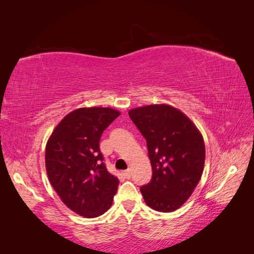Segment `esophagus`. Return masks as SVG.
Returning <instances> with one entry per match:
<instances>
[{"label":"esophagus","instance_id":"esophagus-1","mask_svg":"<svg viewBox=\"0 0 254 254\" xmlns=\"http://www.w3.org/2000/svg\"><path fill=\"white\" fill-rule=\"evenodd\" d=\"M123 175H124V177H126L127 179H130L131 178V170L130 169H127V170H126L123 173Z\"/></svg>","mask_w":254,"mask_h":254}]
</instances>
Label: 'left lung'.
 Returning <instances> with one entry per match:
<instances>
[{"label":"left lung","mask_w":254,"mask_h":254,"mask_svg":"<svg viewBox=\"0 0 254 254\" xmlns=\"http://www.w3.org/2000/svg\"><path fill=\"white\" fill-rule=\"evenodd\" d=\"M128 117L147 141L152 167L151 180L140 188L144 201L158 212H174L200 180L205 163L203 136L183 112L170 105L136 107Z\"/></svg>","instance_id":"8db88e82"}]
</instances>
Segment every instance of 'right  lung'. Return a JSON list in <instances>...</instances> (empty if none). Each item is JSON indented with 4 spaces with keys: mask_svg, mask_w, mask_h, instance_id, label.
<instances>
[{
    "mask_svg": "<svg viewBox=\"0 0 254 254\" xmlns=\"http://www.w3.org/2000/svg\"><path fill=\"white\" fill-rule=\"evenodd\" d=\"M119 115L110 107L75 110L62 120L47 142L46 169L51 186L80 216H100L113 203L119 179L106 169L100 140Z\"/></svg>",
    "mask_w": 254,
    "mask_h": 254,
    "instance_id": "add662e5",
    "label": "right lung"
}]
</instances>
